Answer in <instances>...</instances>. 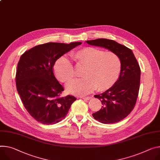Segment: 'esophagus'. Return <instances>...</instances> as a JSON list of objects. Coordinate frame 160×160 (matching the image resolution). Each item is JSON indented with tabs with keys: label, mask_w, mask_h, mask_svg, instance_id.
Returning a JSON list of instances; mask_svg holds the SVG:
<instances>
[{
	"label": "esophagus",
	"mask_w": 160,
	"mask_h": 160,
	"mask_svg": "<svg viewBox=\"0 0 160 160\" xmlns=\"http://www.w3.org/2000/svg\"><path fill=\"white\" fill-rule=\"evenodd\" d=\"M80 98H81L82 99H85V100H89V99L91 98V97H90V96H86V97H85V96H81Z\"/></svg>",
	"instance_id": "obj_1"
}]
</instances>
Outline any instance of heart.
I'll return each mask as SVG.
<instances>
[{
  "instance_id": "heart-1",
  "label": "heart",
  "mask_w": 160,
  "mask_h": 160,
  "mask_svg": "<svg viewBox=\"0 0 160 160\" xmlns=\"http://www.w3.org/2000/svg\"><path fill=\"white\" fill-rule=\"evenodd\" d=\"M77 65L84 66L82 78L77 79L67 85L68 91L73 94L84 95L95 89L105 91L117 81L121 69V61L118 55L113 52L88 47L71 53ZM54 72L61 82L68 83L75 77L74 67L65 57L58 59L53 66Z\"/></svg>"
}]
</instances>
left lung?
Returning a JSON list of instances; mask_svg holds the SVG:
<instances>
[{"label":"left lung","instance_id":"left-lung-1","mask_svg":"<svg viewBox=\"0 0 160 160\" xmlns=\"http://www.w3.org/2000/svg\"><path fill=\"white\" fill-rule=\"evenodd\" d=\"M89 45L105 48L115 53L121 61L120 75L107 91L94 95L103 106L92 113L93 118L103 124L118 122L131 113L135 107L140 82V68L132 50L116 41L107 39L87 41Z\"/></svg>","mask_w":160,"mask_h":160}]
</instances>
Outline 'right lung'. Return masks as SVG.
Here are the masks:
<instances>
[{
	"mask_svg": "<svg viewBox=\"0 0 160 160\" xmlns=\"http://www.w3.org/2000/svg\"><path fill=\"white\" fill-rule=\"evenodd\" d=\"M82 44L47 42L26 51L20 58L16 85L23 105L32 117L43 124H54L66 116L75 97L61 96L64 88L55 77L53 67L59 58Z\"/></svg>",
	"mask_w": 160,
	"mask_h": 160,
	"instance_id": "obj_1",
	"label": "right lung"
}]
</instances>
